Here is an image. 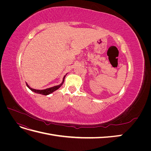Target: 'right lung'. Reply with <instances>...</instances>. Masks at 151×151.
I'll return each instance as SVG.
<instances>
[{
	"instance_id": "obj_1",
	"label": "right lung",
	"mask_w": 151,
	"mask_h": 151,
	"mask_svg": "<svg viewBox=\"0 0 151 151\" xmlns=\"http://www.w3.org/2000/svg\"><path fill=\"white\" fill-rule=\"evenodd\" d=\"M65 76L63 77V82L62 83V84H60V85L58 86H54V87H52V88H48V89H44V90H36V89H32L28 85V84L26 83V86L28 87V88L29 89H31L32 91H33V92L36 93H38V94H43V95H48L50 94H51L52 93L54 92L55 91H56L57 89H58V88H60L61 86L63 84V81H64V79H65Z\"/></svg>"
}]
</instances>
